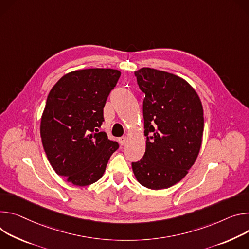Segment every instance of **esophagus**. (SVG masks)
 Segmentation results:
<instances>
[{"label": "esophagus", "mask_w": 249, "mask_h": 249, "mask_svg": "<svg viewBox=\"0 0 249 249\" xmlns=\"http://www.w3.org/2000/svg\"><path fill=\"white\" fill-rule=\"evenodd\" d=\"M126 141H127V137L126 136H122V137H120V139H119V142H120L121 145H124Z\"/></svg>", "instance_id": "34e87169"}]
</instances>
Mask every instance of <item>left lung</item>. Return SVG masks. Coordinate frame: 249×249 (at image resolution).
Listing matches in <instances>:
<instances>
[{
	"mask_svg": "<svg viewBox=\"0 0 249 249\" xmlns=\"http://www.w3.org/2000/svg\"><path fill=\"white\" fill-rule=\"evenodd\" d=\"M143 99L145 153L132 162L142 186L167 189L180 182L194 165L203 141L202 102L183 78L153 68L134 72Z\"/></svg>",
	"mask_w": 249,
	"mask_h": 249,
	"instance_id": "8db88e82",
	"label": "left lung"
}]
</instances>
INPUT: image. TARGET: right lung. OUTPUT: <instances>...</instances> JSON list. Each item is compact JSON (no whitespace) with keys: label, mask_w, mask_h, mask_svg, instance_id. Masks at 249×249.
<instances>
[{"label":"right lung","mask_w":249,"mask_h":249,"mask_svg":"<svg viewBox=\"0 0 249 249\" xmlns=\"http://www.w3.org/2000/svg\"><path fill=\"white\" fill-rule=\"evenodd\" d=\"M121 72L90 68L69 72L50 90L40 120L47 159L58 175L76 186H88L104 174L119 144L99 131L109 92Z\"/></svg>","instance_id":"add662e5"}]
</instances>
